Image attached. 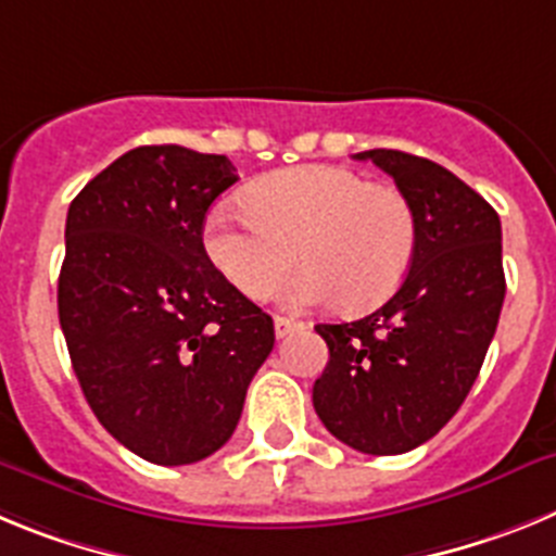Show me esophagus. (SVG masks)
I'll list each match as a JSON object with an SVG mask.
<instances>
[{
    "instance_id": "esophagus-1",
    "label": "esophagus",
    "mask_w": 556,
    "mask_h": 556,
    "mask_svg": "<svg viewBox=\"0 0 556 556\" xmlns=\"http://www.w3.org/2000/svg\"><path fill=\"white\" fill-rule=\"evenodd\" d=\"M294 328H301V323L289 320V317H275V337L278 339H283L287 333H292Z\"/></svg>"
}]
</instances>
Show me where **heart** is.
<instances>
[{"label":"heart","mask_w":556,"mask_h":556,"mask_svg":"<svg viewBox=\"0 0 556 556\" xmlns=\"http://www.w3.org/2000/svg\"><path fill=\"white\" fill-rule=\"evenodd\" d=\"M242 203L211 211L203 244L225 281L253 301L267 298L298 258L303 269L283 289L289 308L339 298L362 312L395 294L415 262L412 200L348 166L273 172L248 186Z\"/></svg>","instance_id":"1"}]
</instances>
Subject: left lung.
Returning <instances> with one entry per match:
<instances>
[{
    "label": "left lung",
    "instance_id": "left-lung-1",
    "mask_svg": "<svg viewBox=\"0 0 556 556\" xmlns=\"http://www.w3.org/2000/svg\"><path fill=\"white\" fill-rule=\"evenodd\" d=\"M372 161L412 200L417 250L409 275L372 314L317 326L328 365L312 401L323 426L372 456L406 454L468 397L504 306L501 219L454 172L401 150Z\"/></svg>",
    "mask_w": 556,
    "mask_h": 556
}]
</instances>
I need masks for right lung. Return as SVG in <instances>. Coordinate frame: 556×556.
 Here are the masks:
<instances>
[{
  "label": "right lung",
  "mask_w": 556,
  "mask_h": 556,
  "mask_svg": "<svg viewBox=\"0 0 556 556\" xmlns=\"http://www.w3.org/2000/svg\"><path fill=\"white\" fill-rule=\"evenodd\" d=\"M236 180L225 155L136 147L68 205L58 317L72 367L97 420L155 465L223 448L275 345L273 317L203 248Z\"/></svg>",
  "instance_id": "1"
}]
</instances>
